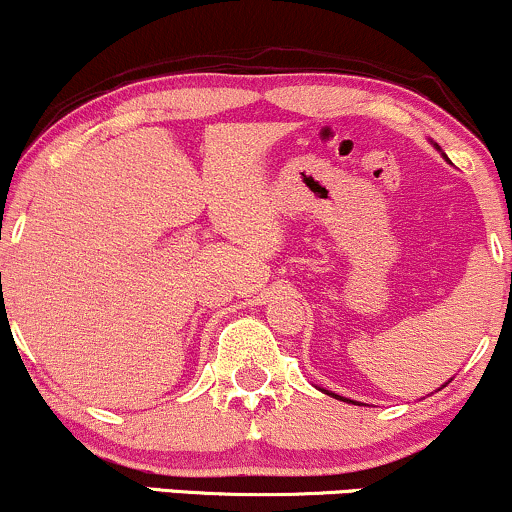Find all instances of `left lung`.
<instances>
[{"instance_id": "left-lung-1", "label": "left lung", "mask_w": 512, "mask_h": 512, "mask_svg": "<svg viewBox=\"0 0 512 512\" xmlns=\"http://www.w3.org/2000/svg\"><path fill=\"white\" fill-rule=\"evenodd\" d=\"M327 395H330V392H327ZM332 397H337V399H342L339 395H332ZM346 402H351V399H346Z\"/></svg>"}]
</instances>
